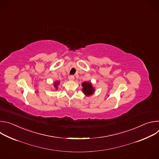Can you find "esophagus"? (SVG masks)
Wrapping results in <instances>:
<instances>
[{
    "instance_id": "1",
    "label": "esophagus",
    "mask_w": 159,
    "mask_h": 159,
    "mask_svg": "<svg viewBox=\"0 0 159 159\" xmlns=\"http://www.w3.org/2000/svg\"><path fill=\"white\" fill-rule=\"evenodd\" d=\"M69 80H74V75H70L69 77Z\"/></svg>"
}]
</instances>
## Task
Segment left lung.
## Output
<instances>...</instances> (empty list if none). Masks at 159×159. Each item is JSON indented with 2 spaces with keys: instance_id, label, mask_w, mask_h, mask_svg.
Here are the masks:
<instances>
[{
  "instance_id": "1",
  "label": "left lung",
  "mask_w": 159,
  "mask_h": 159,
  "mask_svg": "<svg viewBox=\"0 0 159 159\" xmlns=\"http://www.w3.org/2000/svg\"><path fill=\"white\" fill-rule=\"evenodd\" d=\"M82 86L83 87L82 92L87 96L93 94L95 91L94 88L93 87V85L90 82H84L82 84Z\"/></svg>"
}]
</instances>
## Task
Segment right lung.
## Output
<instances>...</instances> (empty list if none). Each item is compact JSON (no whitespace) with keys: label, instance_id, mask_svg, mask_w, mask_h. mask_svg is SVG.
<instances>
[{"label":"right lung","instance_id":"add662e5","mask_svg":"<svg viewBox=\"0 0 159 159\" xmlns=\"http://www.w3.org/2000/svg\"><path fill=\"white\" fill-rule=\"evenodd\" d=\"M59 84H60V82H59V81H57V82H55V84H54V87L57 89V86H58Z\"/></svg>","mask_w":159,"mask_h":159}]
</instances>
